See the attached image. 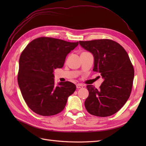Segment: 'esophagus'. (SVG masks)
<instances>
[{
    "instance_id": "1",
    "label": "esophagus",
    "mask_w": 146,
    "mask_h": 146,
    "mask_svg": "<svg viewBox=\"0 0 146 146\" xmlns=\"http://www.w3.org/2000/svg\"><path fill=\"white\" fill-rule=\"evenodd\" d=\"M83 86L82 84H77V85H76V88H78V89L83 88Z\"/></svg>"
}]
</instances>
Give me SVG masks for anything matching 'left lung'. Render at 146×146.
<instances>
[{
	"instance_id": "8db88e82",
	"label": "left lung",
	"mask_w": 146,
	"mask_h": 146,
	"mask_svg": "<svg viewBox=\"0 0 146 146\" xmlns=\"http://www.w3.org/2000/svg\"><path fill=\"white\" fill-rule=\"evenodd\" d=\"M94 56V71L104 81L98 89L87 85L89 95L85 106L89 113L108 117L117 112L129 99L134 69L127 52L119 43L108 39L79 41Z\"/></svg>"
}]
</instances>
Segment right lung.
I'll return each mask as SVG.
<instances>
[{"label":"right lung","instance_id":"add662e5","mask_svg":"<svg viewBox=\"0 0 146 146\" xmlns=\"http://www.w3.org/2000/svg\"><path fill=\"white\" fill-rule=\"evenodd\" d=\"M78 45L62 39L41 37L29 43L20 56L18 85L27 106L42 116L56 115L76 90L70 82L54 86L53 71L61 68L67 54Z\"/></svg>","mask_w":146,"mask_h":146}]
</instances>
